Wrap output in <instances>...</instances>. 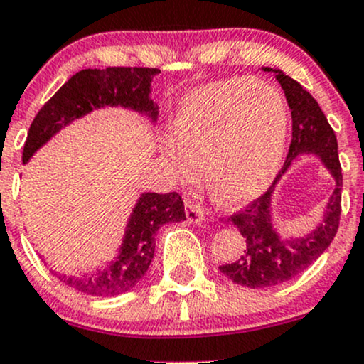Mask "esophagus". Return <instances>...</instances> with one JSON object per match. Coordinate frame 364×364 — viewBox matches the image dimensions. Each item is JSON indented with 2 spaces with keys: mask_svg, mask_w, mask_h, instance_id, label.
<instances>
[{
  "mask_svg": "<svg viewBox=\"0 0 364 364\" xmlns=\"http://www.w3.org/2000/svg\"><path fill=\"white\" fill-rule=\"evenodd\" d=\"M185 208H186V217L190 223H202L203 210L198 203L193 202L191 198H185Z\"/></svg>",
  "mask_w": 364,
  "mask_h": 364,
  "instance_id": "esophagus-1",
  "label": "esophagus"
}]
</instances>
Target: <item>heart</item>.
I'll return each instance as SVG.
<instances>
[{
  "label": "heart",
  "mask_w": 364,
  "mask_h": 364,
  "mask_svg": "<svg viewBox=\"0 0 364 364\" xmlns=\"http://www.w3.org/2000/svg\"><path fill=\"white\" fill-rule=\"evenodd\" d=\"M281 95L253 77L208 83L179 104L174 139L164 159L173 174L191 181L200 159L217 200L237 205L253 200L277 174L287 139Z\"/></svg>",
  "instance_id": "b5f03b06"
}]
</instances>
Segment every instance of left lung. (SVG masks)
Wrapping results in <instances>:
<instances>
[{"instance_id": "1", "label": "left lung", "mask_w": 364, "mask_h": 364, "mask_svg": "<svg viewBox=\"0 0 364 364\" xmlns=\"http://www.w3.org/2000/svg\"><path fill=\"white\" fill-rule=\"evenodd\" d=\"M262 70L275 73V80L281 83L287 106L291 107L292 139L289 152L284 161V168L279 176L292 158L303 151H313L319 154L336 178V190L331 197L324 224L303 240H281L272 229L268 203L274 181L265 193L250 202L245 208L229 215V223L243 236L245 250L236 262L225 263L219 269L235 284L252 287V289L277 286L304 272L336 237L342 208V171L339 154H337V139L323 111L320 109L315 97L299 82L292 80L281 70ZM277 178L278 176L275 181Z\"/></svg>"}]
</instances>
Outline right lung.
Returning a JSON list of instances; mask_svg holds the SVG:
<instances>
[{"instance_id": "1", "label": "right lung", "mask_w": 364, "mask_h": 364, "mask_svg": "<svg viewBox=\"0 0 364 364\" xmlns=\"http://www.w3.org/2000/svg\"><path fill=\"white\" fill-rule=\"evenodd\" d=\"M157 68L144 66H109L97 70L87 68L75 73L48 102L41 107L28 128L22 161L36 152L58 129L70 121L101 106H124L157 116V106L149 97L150 82ZM181 195L144 193L133 208L127 225L123 250L106 270H97L83 277H65L61 282L89 296H118L136 286L149 270L156 250V232L162 224L185 220Z\"/></svg>"}]
</instances>
